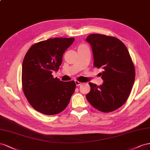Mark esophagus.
Wrapping results in <instances>:
<instances>
[{
	"instance_id": "34e87169",
	"label": "esophagus",
	"mask_w": 150,
	"mask_h": 150,
	"mask_svg": "<svg viewBox=\"0 0 150 150\" xmlns=\"http://www.w3.org/2000/svg\"><path fill=\"white\" fill-rule=\"evenodd\" d=\"M82 82H79V81H77V80H76V81H75V84H76V86H79V85H82Z\"/></svg>"
}]
</instances>
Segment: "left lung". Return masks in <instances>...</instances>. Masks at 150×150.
Instances as JSON below:
<instances>
[{
    "mask_svg": "<svg viewBox=\"0 0 150 150\" xmlns=\"http://www.w3.org/2000/svg\"><path fill=\"white\" fill-rule=\"evenodd\" d=\"M86 41L91 45L93 67H102L100 86L90 82L91 91L86 98L93 108L103 112L117 109L125 103L133 86L134 63L126 46L117 38L100 34L88 35Z\"/></svg>",
    "mask_w": 150,
    "mask_h": 150,
    "instance_id": "left-lung-1",
    "label": "left lung"
}]
</instances>
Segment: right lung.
Listing matches in <instances>:
<instances>
[{
	"instance_id": "1",
	"label": "right lung",
	"mask_w": 150,
	"mask_h": 150,
	"mask_svg": "<svg viewBox=\"0 0 150 150\" xmlns=\"http://www.w3.org/2000/svg\"><path fill=\"white\" fill-rule=\"evenodd\" d=\"M74 38H50L34 44L25 54L22 67L23 91L29 103L46 115L61 112L69 104L76 85L52 75L62 62L63 54Z\"/></svg>"
}]
</instances>
